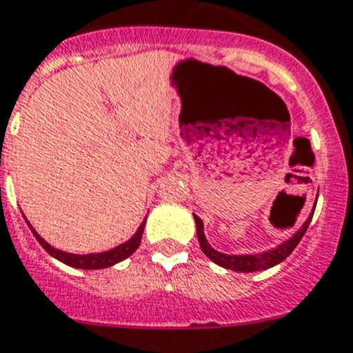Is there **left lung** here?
<instances>
[{"instance_id":"obj_1","label":"left lung","mask_w":353,"mask_h":353,"mask_svg":"<svg viewBox=\"0 0 353 353\" xmlns=\"http://www.w3.org/2000/svg\"><path fill=\"white\" fill-rule=\"evenodd\" d=\"M195 219V226H197V239H199V245L203 253L208 256L212 262H215L217 265L224 269H232V271L236 272H254V271H263V269H269L272 265H278L280 262L289 256V254L294 251V248L300 244V241L303 239L305 232H307V228L310 224V219L312 215H309V219L303 222V226L294 233V235L285 241L283 244H280L274 250L263 251V253L259 254H226L221 253V251L213 250L210 242L206 241V236H204V224L197 215H194Z\"/></svg>"}]
</instances>
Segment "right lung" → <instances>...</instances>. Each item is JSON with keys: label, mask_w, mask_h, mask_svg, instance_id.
Returning a JSON list of instances; mask_svg holds the SVG:
<instances>
[{"label": "right lung", "mask_w": 353, "mask_h": 353, "mask_svg": "<svg viewBox=\"0 0 353 353\" xmlns=\"http://www.w3.org/2000/svg\"><path fill=\"white\" fill-rule=\"evenodd\" d=\"M145 221H147V217L143 219L140 228L136 230L134 235H132L127 242H123V244L117 245V248H112V250L109 251H103V253H90V254L66 253V251H61L57 250V248H53V245H50L48 242L44 241L39 233L35 232L30 222L28 221L26 222H28V226H30L32 233H34V236L37 239V242H39L44 250H46V253L52 254L53 259H57L59 262L66 263V265H70V268H77V269H105L114 265V263L121 262V260H125L127 256H131V254L138 250V245H140L141 242V235H143V230H145Z\"/></svg>", "instance_id": "1"}]
</instances>
